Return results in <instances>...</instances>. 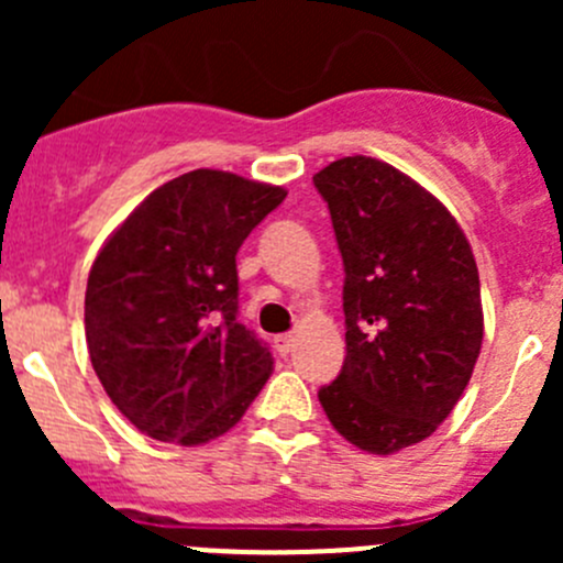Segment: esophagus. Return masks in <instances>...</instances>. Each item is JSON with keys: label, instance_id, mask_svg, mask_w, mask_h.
Returning a JSON list of instances; mask_svg holds the SVG:
<instances>
[{"label": "esophagus", "instance_id": "34e87169", "mask_svg": "<svg viewBox=\"0 0 563 563\" xmlns=\"http://www.w3.org/2000/svg\"><path fill=\"white\" fill-rule=\"evenodd\" d=\"M291 345H294V334H277V338H275V349H277V354L286 356L288 351H291Z\"/></svg>", "mask_w": 563, "mask_h": 563}]
</instances>
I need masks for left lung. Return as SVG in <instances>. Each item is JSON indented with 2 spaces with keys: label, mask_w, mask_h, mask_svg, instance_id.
<instances>
[{
  "label": "left lung",
  "mask_w": 563,
  "mask_h": 563,
  "mask_svg": "<svg viewBox=\"0 0 563 563\" xmlns=\"http://www.w3.org/2000/svg\"><path fill=\"white\" fill-rule=\"evenodd\" d=\"M313 185L345 269V362L318 400L345 441L391 455L433 435L474 373L479 272L444 203L389 163L343 157Z\"/></svg>",
  "instance_id": "obj_1"
}]
</instances>
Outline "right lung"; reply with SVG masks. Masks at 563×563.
Instances as JSON below:
<instances>
[{
    "mask_svg": "<svg viewBox=\"0 0 563 563\" xmlns=\"http://www.w3.org/2000/svg\"><path fill=\"white\" fill-rule=\"evenodd\" d=\"M283 198L198 168L152 190L98 253L84 299L89 360L141 433L207 444L266 384L269 345L236 321V253Z\"/></svg>",
    "mask_w": 563,
    "mask_h": 563,
    "instance_id": "add662e5",
    "label": "right lung"
}]
</instances>
